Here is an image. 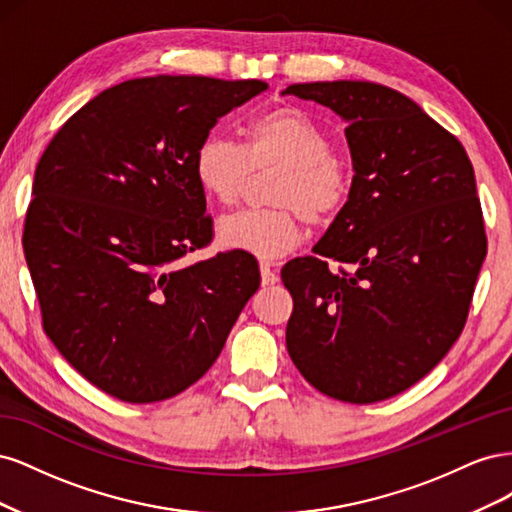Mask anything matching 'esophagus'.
Listing matches in <instances>:
<instances>
[{
	"mask_svg": "<svg viewBox=\"0 0 512 512\" xmlns=\"http://www.w3.org/2000/svg\"><path fill=\"white\" fill-rule=\"evenodd\" d=\"M260 277H262V284H265V286H273V284L280 282V275H277V271L273 269V262H269V260L260 262Z\"/></svg>",
	"mask_w": 512,
	"mask_h": 512,
	"instance_id": "1",
	"label": "esophagus"
}]
</instances>
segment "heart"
Listing matches in <instances>:
<instances>
[{
  "mask_svg": "<svg viewBox=\"0 0 512 512\" xmlns=\"http://www.w3.org/2000/svg\"><path fill=\"white\" fill-rule=\"evenodd\" d=\"M282 166L271 200L275 209L239 211L218 226L228 250L277 258L303 237L309 224L333 220L350 192V175L333 156L331 138L299 108H275L245 123L243 145L222 134H207L194 153V173L209 196L237 203L252 168Z\"/></svg>",
  "mask_w": 512,
  "mask_h": 512,
  "instance_id": "obj_1",
  "label": "heart"
}]
</instances>
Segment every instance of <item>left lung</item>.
Listing matches in <instances>:
<instances>
[{
	"label": "left lung",
	"mask_w": 512,
	"mask_h": 512,
	"mask_svg": "<svg viewBox=\"0 0 512 512\" xmlns=\"http://www.w3.org/2000/svg\"><path fill=\"white\" fill-rule=\"evenodd\" d=\"M346 121L352 185L314 245L282 269L286 348L339 401L374 404L436 367L468 318L487 254L474 168L457 138L399 91L367 81L290 85ZM352 272H331L326 258Z\"/></svg>",
	"instance_id": "obj_1"
}]
</instances>
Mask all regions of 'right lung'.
Instances as JSON below:
<instances>
[{"label":"right lung","instance_id":"1","mask_svg":"<svg viewBox=\"0 0 512 512\" xmlns=\"http://www.w3.org/2000/svg\"><path fill=\"white\" fill-rule=\"evenodd\" d=\"M269 85L145 76L104 89L59 128L34 177L23 247L55 348L128 404L207 374L260 286L252 254L183 267L211 241L200 141Z\"/></svg>","mask_w":512,"mask_h":512}]
</instances>
